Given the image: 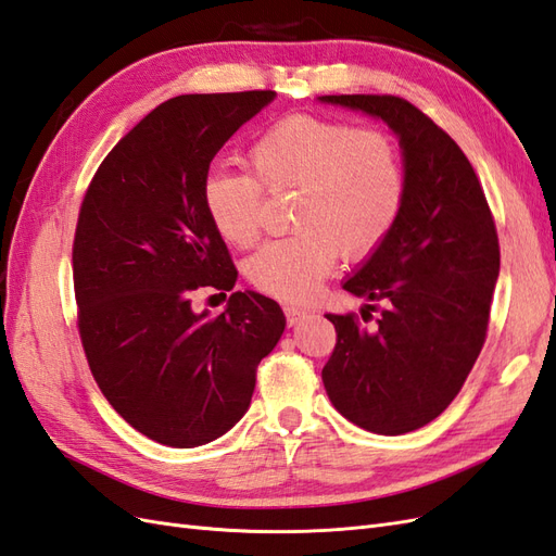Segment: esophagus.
I'll use <instances>...</instances> for the list:
<instances>
[{"mask_svg":"<svg viewBox=\"0 0 556 556\" xmlns=\"http://www.w3.org/2000/svg\"><path fill=\"white\" fill-rule=\"evenodd\" d=\"M283 312H287V319H289V324L293 326V324H301L305 317H307V307H303V305H295V303H287L283 305Z\"/></svg>","mask_w":556,"mask_h":556,"instance_id":"obj_1","label":"esophagus"}]
</instances>
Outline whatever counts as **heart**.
Here are the masks:
<instances>
[{
    "label": "heart",
    "instance_id": "obj_1",
    "mask_svg": "<svg viewBox=\"0 0 556 556\" xmlns=\"http://www.w3.org/2000/svg\"><path fill=\"white\" fill-rule=\"evenodd\" d=\"M251 174L213 168L202 185L206 216L227 244L251 247L261 232L263 188L295 190L298 232L273 239L247 263L255 289L281 301H301L338 263L359 261L392 235L406 202V170L396 142L378 129L289 115L249 148Z\"/></svg>",
    "mask_w": 556,
    "mask_h": 556
}]
</instances>
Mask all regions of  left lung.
<instances>
[{
  "label": "left lung",
  "mask_w": 556,
  "mask_h": 556,
  "mask_svg": "<svg viewBox=\"0 0 556 556\" xmlns=\"http://www.w3.org/2000/svg\"><path fill=\"white\" fill-rule=\"evenodd\" d=\"M319 101L382 119L402 146V216L386 244L343 283L386 309L374 329L352 312L326 315L338 340L321 380L350 422L376 434H406L444 414L486 340L501 273L495 223L458 142L416 105L371 93Z\"/></svg>",
  "instance_id": "left-lung-1"
}]
</instances>
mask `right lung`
<instances>
[{
	"label": "right lung",
	"instance_id": "obj_1",
	"mask_svg": "<svg viewBox=\"0 0 556 556\" xmlns=\"http://www.w3.org/2000/svg\"><path fill=\"white\" fill-rule=\"evenodd\" d=\"M275 96L170 98L110 150L84 194L73 244L81 348L112 408L164 446H202L239 422L287 326L255 291H235L218 317L190 303L237 281L202 204L211 160Z\"/></svg>",
	"mask_w": 556,
	"mask_h": 556
}]
</instances>
